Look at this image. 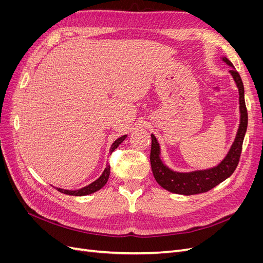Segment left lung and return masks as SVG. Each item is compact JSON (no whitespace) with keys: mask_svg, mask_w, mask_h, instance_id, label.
<instances>
[{"mask_svg":"<svg viewBox=\"0 0 263 263\" xmlns=\"http://www.w3.org/2000/svg\"><path fill=\"white\" fill-rule=\"evenodd\" d=\"M228 66L233 67L229 71L232 73L234 80L239 91V104H240V124L238 128L234 144L230 148L228 155L217 166L212 169L194 171L189 173H180L170 170L165 166L160 159V147L154 135H151V150H150V163L153 169L154 177L159 185L168 190L169 192L183 194V195H193L208 192L219 183H221L227 178H229L236 170L238 162H239L242 142L245 134L248 125V113L245 103V90L241 78L234 68L233 63L227 58H222Z\"/></svg>","mask_w":263,"mask_h":263,"instance_id":"left-lung-1","label":"left lung"}]
</instances>
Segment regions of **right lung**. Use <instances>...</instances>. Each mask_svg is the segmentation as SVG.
Masks as SVG:
<instances>
[{"mask_svg":"<svg viewBox=\"0 0 263 263\" xmlns=\"http://www.w3.org/2000/svg\"><path fill=\"white\" fill-rule=\"evenodd\" d=\"M126 137H127V136L125 135V136H122V137H119L118 139H116V140L113 142L112 147H110L109 153L112 154L113 151H114L119 145L122 144V142L124 141V139H125ZM109 170H110V166H109V164L107 163L105 170L103 171L102 176H101L97 181L92 182L91 184H89L87 186H84V187H82V189H80V190L69 191V190H62V189H59V187H57V190L59 191V192H61V193H63V194L73 195V196H83V195L92 194V193H94V192H97V191H99L100 189H102L103 186H104V185L106 184V182H107L108 177H109Z\"/></svg>","mask_w":263,"mask_h":263,"instance_id":"obj_1","label":"right lung"}]
</instances>
